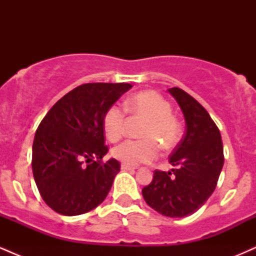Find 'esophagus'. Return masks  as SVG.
<instances>
[{
  "instance_id": "1",
  "label": "esophagus",
  "mask_w": 256,
  "mask_h": 256,
  "mask_svg": "<svg viewBox=\"0 0 256 256\" xmlns=\"http://www.w3.org/2000/svg\"><path fill=\"white\" fill-rule=\"evenodd\" d=\"M122 171H134V167L128 166V165H125V164H122Z\"/></svg>"
}]
</instances>
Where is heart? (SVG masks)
I'll use <instances>...</instances> for the list:
<instances>
[{
  "label": "heart",
  "mask_w": 256,
  "mask_h": 256,
  "mask_svg": "<svg viewBox=\"0 0 256 256\" xmlns=\"http://www.w3.org/2000/svg\"><path fill=\"white\" fill-rule=\"evenodd\" d=\"M125 108L131 116L146 120L140 132V140H125L112 150V155L125 165L148 164L158 158L160 146L170 150L180 140V124L172 114V106L155 91H143L126 101ZM125 112L113 104L104 112V131L106 137L116 142L125 131Z\"/></svg>",
  "instance_id": "heart-1"
}]
</instances>
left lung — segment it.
Wrapping results in <instances>:
<instances>
[{
    "mask_svg": "<svg viewBox=\"0 0 256 256\" xmlns=\"http://www.w3.org/2000/svg\"><path fill=\"white\" fill-rule=\"evenodd\" d=\"M184 114L186 131L170 156L172 172L155 170L142 195L152 210L170 218L195 213L210 198L224 165L220 131L208 112L179 88L168 89Z\"/></svg>",
    "mask_w": 256,
    "mask_h": 256,
    "instance_id": "8db88e82",
    "label": "left lung"
}]
</instances>
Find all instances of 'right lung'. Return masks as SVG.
Masks as SVG:
<instances>
[{
  "instance_id": "obj_1",
  "label": "right lung",
  "mask_w": 256,
  "mask_h": 256,
  "mask_svg": "<svg viewBox=\"0 0 256 256\" xmlns=\"http://www.w3.org/2000/svg\"><path fill=\"white\" fill-rule=\"evenodd\" d=\"M132 85L88 83L70 91L46 114L34 134L32 172L40 196L52 210L79 216L104 202L120 171L107 154L102 120Z\"/></svg>"
}]
</instances>
